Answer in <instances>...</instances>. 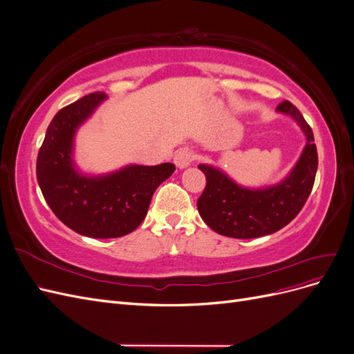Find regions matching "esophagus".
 <instances>
[{
    "label": "esophagus",
    "instance_id": "esophagus-1",
    "mask_svg": "<svg viewBox=\"0 0 354 354\" xmlns=\"http://www.w3.org/2000/svg\"><path fill=\"white\" fill-rule=\"evenodd\" d=\"M194 159H195L194 152H192L190 149H187V147H183V149H180V151L176 152V155H174V164L178 168H186L192 162H194Z\"/></svg>",
    "mask_w": 354,
    "mask_h": 354
}]
</instances>
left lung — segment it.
<instances>
[{"label": "left lung", "mask_w": 354, "mask_h": 354, "mask_svg": "<svg viewBox=\"0 0 354 354\" xmlns=\"http://www.w3.org/2000/svg\"><path fill=\"white\" fill-rule=\"evenodd\" d=\"M277 111L291 115L307 137L301 158L282 183L250 190L233 183L216 168L199 165L207 177L205 189L198 199L199 216L223 236L252 239L281 230L298 216L313 189L317 149L312 127L291 102L283 100Z\"/></svg>", "instance_id": "1"}]
</instances>
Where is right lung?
I'll list each match as a JSON object with an SVG mask.
<instances>
[{
    "mask_svg": "<svg viewBox=\"0 0 354 354\" xmlns=\"http://www.w3.org/2000/svg\"><path fill=\"white\" fill-rule=\"evenodd\" d=\"M106 95H84L60 109L50 122L37 158L42 196L56 217L88 238H120L145 220L156 187L174 173L173 164L130 165L104 177H84L73 169V134Z\"/></svg>",
    "mask_w": 354,
    "mask_h": 354,
    "instance_id": "obj_1",
    "label": "right lung"
}]
</instances>
